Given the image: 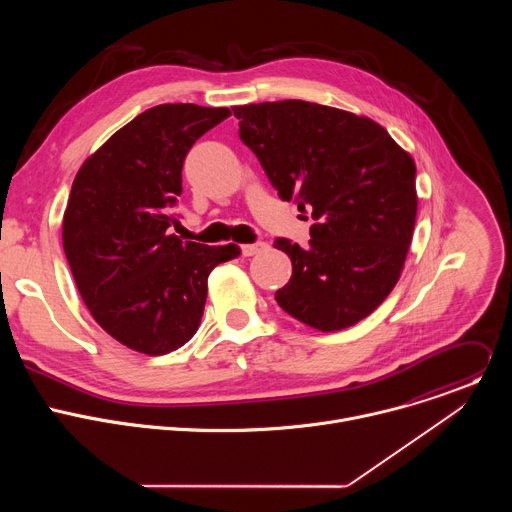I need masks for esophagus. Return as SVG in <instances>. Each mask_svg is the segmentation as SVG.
Segmentation results:
<instances>
[{"instance_id": "1", "label": "esophagus", "mask_w": 512, "mask_h": 512, "mask_svg": "<svg viewBox=\"0 0 512 512\" xmlns=\"http://www.w3.org/2000/svg\"><path fill=\"white\" fill-rule=\"evenodd\" d=\"M265 249H267V245H265V243H261V241H257V243L243 245V247H241V253H243L245 257H253V255H257V253L265 251Z\"/></svg>"}]
</instances>
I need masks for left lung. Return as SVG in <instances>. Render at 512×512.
<instances>
[{"instance_id":"1","label":"left lung","mask_w":512,"mask_h":512,"mask_svg":"<svg viewBox=\"0 0 512 512\" xmlns=\"http://www.w3.org/2000/svg\"><path fill=\"white\" fill-rule=\"evenodd\" d=\"M233 113L279 198L314 218L308 247L273 243L291 259V277L275 291L279 308L322 332L367 318L391 294L411 245V156L373 119L318 103L289 99Z\"/></svg>"}]
</instances>
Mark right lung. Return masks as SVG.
<instances>
[{"mask_svg":"<svg viewBox=\"0 0 512 512\" xmlns=\"http://www.w3.org/2000/svg\"><path fill=\"white\" fill-rule=\"evenodd\" d=\"M229 115L192 103L152 107L113 133L72 182L64 253L93 318L127 348L154 356L186 344L200 326L210 271L241 253L170 235L184 160Z\"/></svg>","mask_w":512,"mask_h":512,"instance_id":"add662e5","label":"right lung"}]
</instances>
